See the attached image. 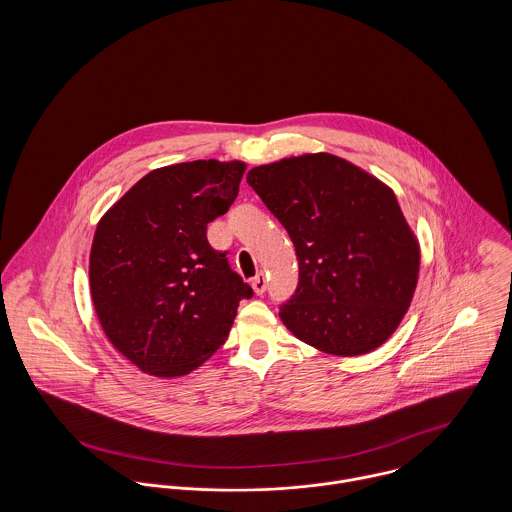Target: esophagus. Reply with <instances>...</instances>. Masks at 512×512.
<instances>
[{"label":"esophagus","instance_id":"obj_1","mask_svg":"<svg viewBox=\"0 0 512 512\" xmlns=\"http://www.w3.org/2000/svg\"><path fill=\"white\" fill-rule=\"evenodd\" d=\"M266 288H268V284H266V278H264V274L260 272L254 280H252V290L256 295H262V293L266 292Z\"/></svg>","mask_w":512,"mask_h":512}]
</instances>
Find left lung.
Here are the masks:
<instances>
[{"label":"left lung","instance_id":"1","mask_svg":"<svg viewBox=\"0 0 512 512\" xmlns=\"http://www.w3.org/2000/svg\"><path fill=\"white\" fill-rule=\"evenodd\" d=\"M246 181L288 230L299 260L282 323L327 355L359 357L384 345L420 272V242L394 191L325 151L252 167Z\"/></svg>","mask_w":512,"mask_h":512}]
</instances>
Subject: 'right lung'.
Listing matches in <instances>:
<instances>
[{"mask_svg": "<svg viewBox=\"0 0 512 512\" xmlns=\"http://www.w3.org/2000/svg\"><path fill=\"white\" fill-rule=\"evenodd\" d=\"M246 163L197 159L149 171L96 224L88 286L112 347L142 372L177 378L224 343L252 288L207 242Z\"/></svg>", "mask_w": 512, "mask_h": 512, "instance_id": "obj_1", "label": "right lung"}]
</instances>
